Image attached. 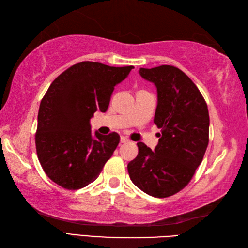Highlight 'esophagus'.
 Returning a JSON list of instances; mask_svg holds the SVG:
<instances>
[{"mask_svg": "<svg viewBox=\"0 0 248 248\" xmlns=\"http://www.w3.org/2000/svg\"><path fill=\"white\" fill-rule=\"evenodd\" d=\"M130 140L128 139V138H125V136H121L120 138V143H123V144H124V143H128Z\"/></svg>", "mask_w": 248, "mask_h": 248, "instance_id": "1", "label": "esophagus"}]
</instances>
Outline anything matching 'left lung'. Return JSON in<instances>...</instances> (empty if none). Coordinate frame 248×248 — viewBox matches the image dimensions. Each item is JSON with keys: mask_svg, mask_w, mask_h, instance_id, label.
<instances>
[{"mask_svg": "<svg viewBox=\"0 0 248 248\" xmlns=\"http://www.w3.org/2000/svg\"><path fill=\"white\" fill-rule=\"evenodd\" d=\"M140 75L156 86L154 123L161 133L155 151L138 143L129 176L150 196L170 197L187 186L203 159L209 143L208 105L194 82L175 66L140 68Z\"/></svg>", "mask_w": 248, "mask_h": 248, "instance_id": "left-lung-1", "label": "left lung"}]
</instances>
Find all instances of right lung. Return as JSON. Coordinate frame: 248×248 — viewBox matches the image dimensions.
I'll use <instances>...</instances> for the list:
<instances>
[{
  "label": "right lung",
  "instance_id": "right-lung-1",
  "mask_svg": "<svg viewBox=\"0 0 248 248\" xmlns=\"http://www.w3.org/2000/svg\"><path fill=\"white\" fill-rule=\"evenodd\" d=\"M133 68L82 62L52 82L40 102L35 144L46 175L60 186H86L112 156L119 135L93 136L89 120L98 109L107 112L114 87Z\"/></svg>",
  "mask_w": 248,
  "mask_h": 248
}]
</instances>
